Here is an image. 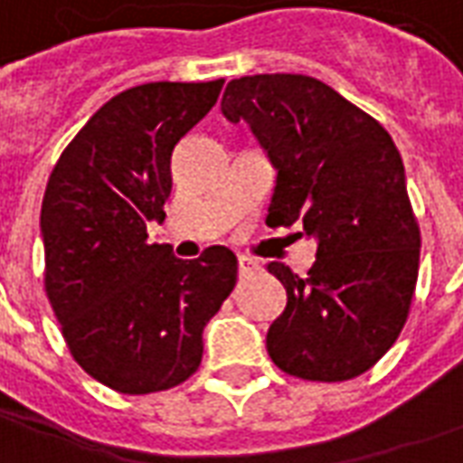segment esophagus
<instances>
[{
  "mask_svg": "<svg viewBox=\"0 0 463 463\" xmlns=\"http://www.w3.org/2000/svg\"><path fill=\"white\" fill-rule=\"evenodd\" d=\"M256 269H259V261H254V259H249V256H239V271L244 273H254Z\"/></svg>",
  "mask_w": 463,
  "mask_h": 463,
  "instance_id": "esophagus-1",
  "label": "esophagus"
}]
</instances>
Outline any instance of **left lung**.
Instances as JSON below:
<instances>
[{
    "mask_svg": "<svg viewBox=\"0 0 463 463\" xmlns=\"http://www.w3.org/2000/svg\"><path fill=\"white\" fill-rule=\"evenodd\" d=\"M222 113L251 125L279 170L266 224L301 222L318 239L306 279L266 266L286 288L269 355L313 383L367 373L402 333L420 273V224L397 145L373 116L303 73L234 79Z\"/></svg>",
    "mask_w": 463,
    "mask_h": 463,
    "instance_id": "1",
    "label": "left lung"
}]
</instances>
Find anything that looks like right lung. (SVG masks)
Returning <instances> with one entry per match:
<instances>
[{"label":"right lung","mask_w":463,"mask_h":463,"mask_svg":"<svg viewBox=\"0 0 463 463\" xmlns=\"http://www.w3.org/2000/svg\"><path fill=\"white\" fill-rule=\"evenodd\" d=\"M222 86L157 80L118 93L46 184L43 288L73 360L116 392H162L197 373L202 330L234 288L227 246L182 261L170 244H147L172 192V150Z\"/></svg>","instance_id":"obj_1"}]
</instances>
